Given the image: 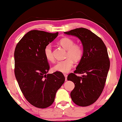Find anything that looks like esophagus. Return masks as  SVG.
I'll return each mask as SVG.
<instances>
[{
	"label": "esophagus",
	"mask_w": 122,
	"mask_h": 122,
	"mask_svg": "<svg viewBox=\"0 0 122 122\" xmlns=\"http://www.w3.org/2000/svg\"><path fill=\"white\" fill-rule=\"evenodd\" d=\"M64 76H65V77L66 78V81H67V75L66 74H64Z\"/></svg>",
	"instance_id": "34e87169"
}]
</instances>
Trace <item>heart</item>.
I'll use <instances>...</instances> for the list:
<instances>
[{
	"label": "heart",
	"instance_id": "heart-1",
	"mask_svg": "<svg viewBox=\"0 0 122 122\" xmlns=\"http://www.w3.org/2000/svg\"><path fill=\"white\" fill-rule=\"evenodd\" d=\"M61 46L67 50L66 57L64 60L58 61L53 67L55 71L63 73L69 72L73 67L74 62L78 61L82 59L83 55V49L81 45L75 44V41L69 38H63L59 41ZM44 54L47 60L51 62L54 61L52 47L51 44L46 45L44 49Z\"/></svg>",
	"mask_w": 122,
	"mask_h": 122
}]
</instances>
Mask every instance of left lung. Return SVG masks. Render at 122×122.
<instances>
[{
    "instance_id": "1",
    "label": "left lung",
    "mask_w": 122,
    "mask_h": 122,
    "mask_svg": "<svg viewBox=\"0 0 122 122\" xmlns=\"http://www.w3.org/2000/svg\"><path fill=\"white\" fill-rule=\"evenodd\" d=\"M64 33L77 37L83 45V56L67 80L75 84L71 92L74 103L81 107L89 106L100 96L106 83L110 68L107 47L102 39L88 29L76 28ZM75 73L84 75L77 76Z\"/></svg>"
}]
</instances>
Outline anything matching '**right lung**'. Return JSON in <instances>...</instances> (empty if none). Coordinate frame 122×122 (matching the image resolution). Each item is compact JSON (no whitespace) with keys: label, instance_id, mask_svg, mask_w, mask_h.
I'll use <instances>...</instances> for the list:
<instances>
[{"label":"right lung","instance_id":"obj_1","mask_svg":"<svg viewBox=\"0 0 122 122\" xmlns=\"http://www.w3.org/2000/svg\"><path fill=\"white\" fill-rule=\"evenodd\" d=\"M59 33L38 30L28 32L16 45L14 51V74L27 101L38 108H46L54 101L57 90L65 81L59 71L47 74L49 69L44 49Z\"/></svg>","mask_w":122,"mask_h":122}]
</instances>
